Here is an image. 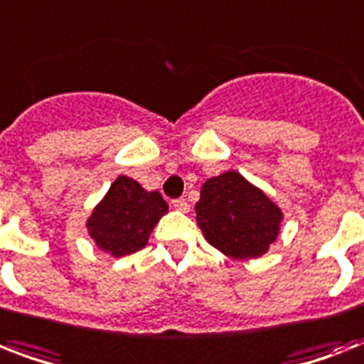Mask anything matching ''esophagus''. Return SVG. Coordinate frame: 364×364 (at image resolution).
I'll list each match as a JSON object with an SVG mask.
<instances>
[{
  "instance_id": "34e87169",
  "label": "esophagus",
  "mask_w": 364,
  "mask_h": 364,
  "mask_svg": "<svg viewBox=\"0 0 364 364\" xmlns=\"http://www.w3.org/2000/svg\"><path fill=\"white\" fill-rule=\"evenodd\" d=\"M171 205H173L177 211H188V210H191V208H188V202L185 198H176L173 202H171Z\"/></svg>"
}]
</instances>
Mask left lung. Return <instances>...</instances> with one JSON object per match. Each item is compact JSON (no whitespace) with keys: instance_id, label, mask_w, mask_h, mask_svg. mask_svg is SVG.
Listing matches in <instances>:
<instances>
[{"instance_id":"1","label":"left lung","mask_w":364,"mask_h":364,"mask_svg":"<svg viewBox=\"0 0 364 364\" xmlns=\"http://www.w3.org/2000/svg\"><path fill=\"white\" fill-rule=\"evenodd\" d=\"M196 221L213 247L234 259H255L277 238L282 211L238 171H227L204 183Z\"/></svg>"}]
</instances>
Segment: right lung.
I'll list each match as a JSON object with an SVG mask.
<instances>
[{"instance_id": "obj_1", "label": "right lung", "mask_w": 364, "mask_h": 364, "mask_svg": "<svg viewBox=\"0 0 364 364\" xmlns=\"http://www.w3.org/2000/svg\"><path fill=\"white\" fill-rule=\"evenodd\" d=\"M166 211L168 204L160 193H147L137 181L121 176L94 210L87 227L100 249L124 257L147 243L149 234Z\"/></svg>"}]
</instances>
